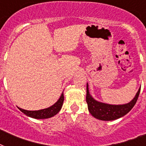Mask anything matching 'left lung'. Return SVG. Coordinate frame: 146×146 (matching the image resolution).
<instances>
[{
	"label": "left lung",
	"instance_id": "8db88e82",
	"mask_svg": "<svg viewBox=\"0 0 146 146\" xmlns=\"http://www.w3.org/2000/svg\"><path fill=\"white\" fill-rule=\"evenodd\" d=\"M140 92V88L139 89L136 96L131 102L125 104H109L98 102L89 94V86H86V102L88 109L92 115L96 119L101 120H113L122 117L131 111L137 102Z\"/></svg>",
	"mask_w": 146,
	"mask_h": 146
}]
</instances>
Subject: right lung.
<instances>
[{"mask_svg": "<svg viewBox=\"0 0 146 146\" xmlns=\"http://www.w3.org/2000/svg\"><path fill=\"white\" fill-rule=\"evenodd\" d=\"M64 93H62L59 99L57 100V102L55 104H53L52 106L49 107L48 108L38 110V111H27V110H24V109L19 108H18L23 113H24L29 117H30L35 118V119H46V118L54 117L60 111L63 103H64Z\"/></svg>", "mask_w": 146, "mask_h": 146, "instance_id": "obj_1", "label": "right lung"}]
</instances>
